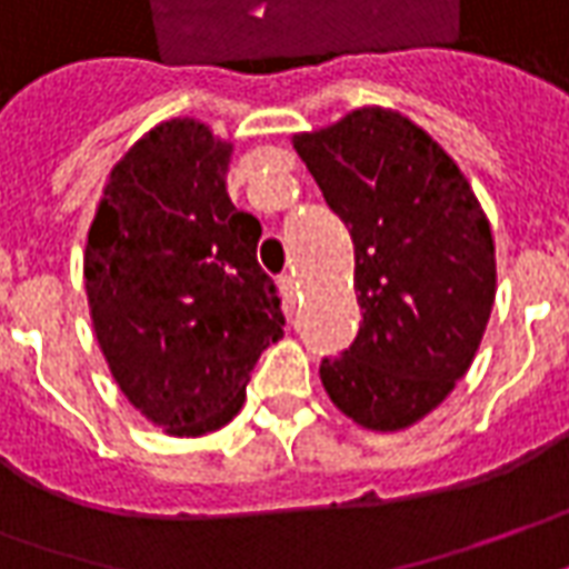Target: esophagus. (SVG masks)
<instances>
[{
  "label": "esophagus",
  "instance_id": "1",
  "mask_svg": "<svg viewBox=\"0 0 569 569\" xmlns=\"http://www.w3.org/2000/svg\"><path fill=\"white\" fill-rule=\"evenodd\" d=\"M280 292H283L286 305L292 308V305L298 301V283H296V277H292V273H283V277H280Z\"/></svg>",
  "mask_w": 569,
  "mask_h": 569
}]
</instances>
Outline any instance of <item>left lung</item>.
<instances>
[{"mask_svg":"<svg viewBox=\"0 0 569 569\" xmlns=\"http://www.w3.org/2000/svg\"><path fill=\"white\" fill-rule=\"evenodd\" d=\"M353 240L357 339L326 357L329 400L369 431L425 419L462 379L496 298L490 221L450 153L416 122L360 107L292 138Z\"/></svg>","mask_w":569,"mask_h":569,"instance_id":"left-lung-1","label":"left lung"}]
</instances>
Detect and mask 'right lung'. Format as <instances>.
Segmentation results:
<instances>
[{"mask_svg":"<svg viewBox=\"0 0 569 569\" xmlns=\"http://www.w3.org/2000/svg\"><path fill=\"white\" fill-rule=\"evenodd\" d=\"M230 153L197 119L153 126L113 166L86 243L107 367L174 437L228 425L261 351L283 339L277 286L256 258L261 224L224 188Z\"/></svg>","mask_w":569,"mask_h":569,"instance_id":"1","label":"right lung"}]
</instances>
